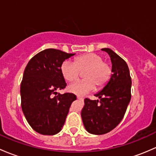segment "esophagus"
<instances>
[{"label": "esophagus", "mask_w": 156, "mask_h": 156, "mask_svg": "<svg viewBox=\"0 0 156 156\" xmlns=\"http://www.w3.org/2000/svg\"><path fill=\"white\" fill-rule=\"evenodd\" d=\"M77 98L79 99V100L82 101H83V100H84V98H83V97H80V96H78V97H77Z\"/></svg>", "instance_id": "34e87169"}]
</instances>
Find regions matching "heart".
I'll return each mask as SVG.
<instances>
[{"mask_svg": "<svg viewBox=\"0 0 156 156\" xmlns=\"http://www.w3.org/2000/svg\"><path fill=\"white\" fill-rule=\"evenodd\" d=\"M83 80H79L68 86L70 92L77 95H84L96 87L104 86L110 79L111 68L103 58L95 53H87L76 58L74 62L64 61L61 65V72L65 80L74 81L83 71Z\"/></svg>", "mask_w": 156, "mask_h": 156, "instance_id": "obj_1", "label": "heart"}]
</instances>
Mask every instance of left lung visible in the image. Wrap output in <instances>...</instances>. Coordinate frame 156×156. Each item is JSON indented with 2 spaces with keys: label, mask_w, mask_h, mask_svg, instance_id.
I'll list each match as a JSON object with an SVG mask.
<instances>
[{
  "label": "left lung",
  "mask_w": 156,
  "mask_h": 156,
  "mask_svg": "<svg viewBox=\"0 0 156 156\" xmlns=\"http://www.w3.org/2000/svg\"><path fill=\"white\" fill-rule=\"evenodd\" d=\"M101 50L110 55L113 74L104 88L94 94L99 100L86 98L81 112L86 131L97 135L110 132L119 124L131 97V79L126 62L109 48Z\"/></svg>",
  "instance_id": "1"
}]
</instances>
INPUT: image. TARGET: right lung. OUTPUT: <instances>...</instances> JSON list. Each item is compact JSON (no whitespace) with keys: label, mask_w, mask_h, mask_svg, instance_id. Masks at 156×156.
<instances>
[{"label":"right lung","mask_w":156,"mask_h":156,"mask_svg":"<svg viewBox=\"0 0 156 156\" xmlns=\"http://www.w3.org/2000/svg\"><path fill=\"white\" fill-rule=\"evenodd\" d=\"M74 55L46 49L34 56L25 67L20 87L22 110L28 124L39 134H58L76 99L72 93L56 91L67 86L61 65Z\"/></svg>","instance_id":"right-lung-1"}]
</instances>
